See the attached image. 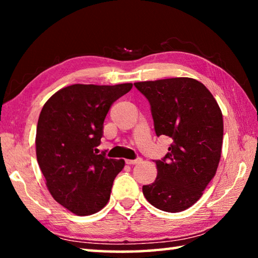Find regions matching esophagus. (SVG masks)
I'll list each match as a JSON object with an SVG mask.
<instances>
[{
  "instance_id": "1",
  "label": "esophagus",
  "mask_w": 258,
  "mask_h": 258,
  "mask_svg": "<svg viewBox=\"0 0 258 258\" xmlns=\"http://www.w3.org/2000/svg\"><path fill=\"white\" fill-rule=\"evenodd\" d=\"M140 161H141V158H138V159H127L126 160V164L127 165H137V164H139Z\"/></svg>"
}]
</instances>
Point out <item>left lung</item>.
<instances>
[{
    "label": "left lung",
    "mask_w": 258,
    "mask_h": 258,
    "mask_svg": "<svg viewBox=\"0 0 258 258\" xmlns=\"http://www.w3.org/2000/svg\"><path fill=\"white\" fill-rule=\"evenodd\" d=\"M148 99L157 137L173 143L155 160L157 177L143 185L146 199L160 211L177 213L191 207L215 176L223 143V116L203 83L189 77L138 82Z\"/></svg>",
    "instance_id": "obj_1"
}]
</instances>
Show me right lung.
<instances>
[{
    "label": "right lung",
    "mask_w": 258,
    "mask_h": 258,
    "mask_svg": "<svg viewBox=\"0 0 258 258\" xmlns=\"http://www.w3.org/2000/svg\"><path fill=\"white\" fill-rule=\"evenodd\" d=\"M118 85L74 84L42 108L36 128L37 163L55 202L80 216L106 206L123 159L98 155L103 121L111 104L132 89Z\"/></svg>",
    "instance_id": "obj_1"
}]
</instances>
